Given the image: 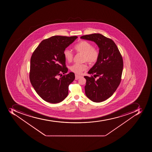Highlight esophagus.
<instances>
[{
	"label": "esophagus",
	"instance_id": "esophagus-1",
	"mask_svg": "<svg viewBox=\"0 0 152 152\" xmlns=\"http://www.w3.org/2000/svg\"><path fill=\"white\" fill-rule=\"evenodd\" d=\"M81 77V76H80V75H75V80H77V79L80 78V77Z\"/></svg>",
	"mask_w": 152,
	"mask_h": 152
}]
</instances>
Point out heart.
Returning a JSON list of instances; mask_svg holds the SVG:
<instances>
[{
	"mask_svg": "<svg viewBox=\"0 0 152 152\" xmlns=\"http://www.w3.org/2000/svg\"><path fill=\"white\" fill-rule=\"evenodd\" d=\"M74 49L77 53L84 54V62L93 65L98 61L100 56L99 50L97 48L93 47L92 44L87 41H80L74 45ZM63 55L68 62H71L73 60L74 54L69 49L66 48L64 50ZM87 64L86 63L75 64L71 66L70 70L76 74L81 75L87 69Z\"/></svg>",
	"mask_w": 152,
	"mask_h": 152,
	"instance_id": "b5f03b06",
	"label": "heart"
}]
</instances>
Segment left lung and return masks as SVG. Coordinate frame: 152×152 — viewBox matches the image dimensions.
<instances>
[{"label": "left lung", "instance_id": "1", "mask_svg": "<svg viewBox=\"0 0 152 152\" xmlns=\"http://www.w3.org/2000/svg\"><path fill=\"white\" fill-rule=\"evenodd\" d=\"M81 38L93 41L99 48L98 61L88 72L99 78L95 79L93 75L85 76V89L86 96L93 102H103L112 96L120 84L123 58L113 40L100 34L84 35Z\"/></svg>", "mask_w": 152, "mask_h": 152}]
</instances>
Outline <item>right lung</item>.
Returning <instances> with one entry per match:
<instances>
[{
	"instance_id": "1",
	"label": "right lung",
	"mask_w": 152,
	"mask_h": 152,
	"mask_svg": "<svg viewBox=\"0 0 152 152\" xmlns=\"http://www.w3.org/2000/svg\"><path fill=\"white\" fill-rule=\"evenodd\" d=\"M77 38V36H53L42 41L32 55L30 83L46 102L59 103L68 95V86L75 76L73 72L62 75L68 71L63 51Z\"/></svg>"
}]
</instances>
